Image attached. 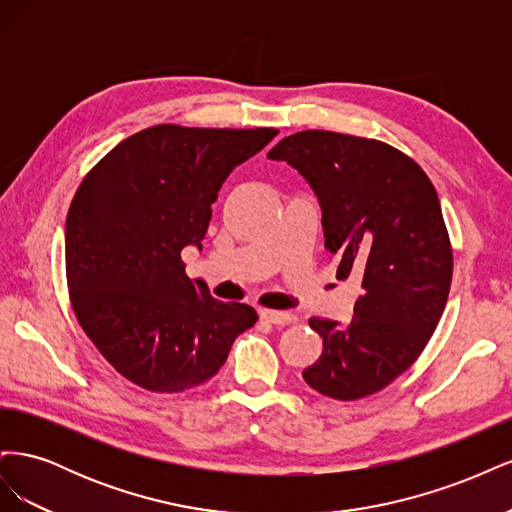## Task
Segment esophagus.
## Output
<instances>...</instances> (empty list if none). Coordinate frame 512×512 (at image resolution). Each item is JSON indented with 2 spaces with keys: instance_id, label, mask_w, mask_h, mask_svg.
Returning <instances> with one entry per match:
<instances>
[{
  "instance_id": "obj_1",
  "label": "esophagus",
  "mask_w": 512,
  "mask_h": 512,
  "mask_svg": "<svg viewBox=\"0 0 512 512\" xmlns=\"http://www.w3.org/2000/svg\"><path fill=\"white\" fill-rule=\"evenodd\" d=\"M260 320L267 324H275V327H286V324H292L297 320V316L290 312H273V309H262Z\"/></svg>"
}]
</instances>
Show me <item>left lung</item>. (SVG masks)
Instances as JSON below:
<instances>
[{
	"mask_svg": "<svg viewBox=\"0 0 512 512\" xmlns=\"http://www.w3.org/2000/svg\"><path fill=\"white\" fill-rule=\"evenodd\" d=\"M269 158L297 168L318 194L339 280L361 277L346 327L309 318L322 354L303 378L339 401L374 395L421 356L446 307L453 245L438 192L421 164L376 138L303 130Z\"/></svg>",
	"mask_w": 512,
	"mask_h": 512,
	"instance_id": "obj_1",
	"label": "left lung"
}]
</instances>
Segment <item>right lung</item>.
<instances>
[{
  "mask_svg": "<svg viewBox=\"0 0 512 512\" xmlns=\"http://www.w3.org/2000/svg\"><path fill=\"white\" fill-rule=\"evenodd\" d=\"M275 134L160 123L113 147L76 190L66 220L74 316L141 389L181 393L207 382L256 324L250 305L215 301L192 282L181 250L200 247L222 183Z\"/></svg>",
  "mask_w": 512,
  "mask_h": 512,
  "instance_id": "1",
  "label": "right lung"
}]
</instances>
